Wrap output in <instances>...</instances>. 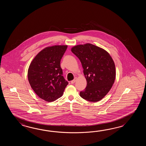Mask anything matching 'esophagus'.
Wrapping results in <instances>:
<instances>
[{
    "mask_svg": "<svg viewBox=\"0 0 146 146\" xmlns=\"http://www.w3.org/2000/svg\"><path fill=\"white\" fill-rule=\"evenodd\" d=\"M76 80H77V78H75L73 80L71 81V84H74V83H75V82H76Z\"/></svg>",
    "mask_w": 146,
    "mask_h": 146,
    "instance_id": "esophagus-1",
    "label": "esophagus"
}]
</instances>
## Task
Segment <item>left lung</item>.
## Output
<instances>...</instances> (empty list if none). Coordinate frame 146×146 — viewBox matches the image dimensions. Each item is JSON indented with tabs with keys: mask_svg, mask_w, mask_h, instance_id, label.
Returning a JSON list of instances; mask_svg holds the SVG:
<instances>
[{
	"mask_svg": "<svg viewBox=\"0 0 146 146\" xmlns=\"http://www.w3.org/2000/svg\"><path fill=\"white\" fill-rule=\"evenodd\" d=\"M72 52L80 60L87 80V87L80 92L82 98L96 102L102 99L114 83V62L106 50L87 43L72 47Z\"/></svg>",
	"mask_w": 146,
	"mask_h": 146,
	"instance_id": "left-lung-1",
	"label": "left lung"
}]
</instances>
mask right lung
<instances>
[{
	"mask_svg": "<svg viewBox=\"0 0 146 146\" xmlns=\"http://www.w3.org/2000/svg\"><path fill=\"white\" fill-rule=\"evenodd\" d=\"M67 45L47 47L37 54L28 69L31 88L40 99L53 102L62 96L68 82L62 76L60 60Z\"/></svg>",
	"mask_w": 146,
	"mask_h": 146,
	"instance_id": "1",
	"label": "right lung"
}]
</instances>
